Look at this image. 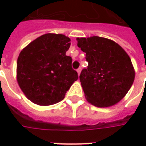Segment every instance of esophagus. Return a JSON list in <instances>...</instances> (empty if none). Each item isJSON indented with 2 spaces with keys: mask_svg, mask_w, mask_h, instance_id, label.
<instances>
[{
  "mask_svg": "<svg viewBox=\"0 0 146 146\" xmlns=\"http://www.w3.org/2000/svg\"><path fill=\"white\" fill-rule=\"evenodd\" d=\"M81 70H82L81 67H79V68L77 69V73H78V75H80V72H81Z\"/></svg>",
  "mask_w": 146,
  "mask_h": 146,
  "instance_id": "34e87169",
  "label": "esophagus"
}]
</instances>
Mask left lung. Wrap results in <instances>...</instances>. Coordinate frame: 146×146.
<instances>
[{"mask_svg": "<svg viewBox=\"0 0 146 146\" xmlns=\"http://www.w3.org/2000/svg\"><path fill=\"white\" fill-rule=\"evenodd\" d=\"M77 41L88 62L80 76L88 102L98 107L118 103L132 87L135 78L129 56L120 45L106 38L82 37L77 38Z\"/></svg>", "mask_w": 146, "mask_h": 146, "instance_id": "1", "label": "left lung"}]
</instances>
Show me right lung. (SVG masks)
<instances>
[{
	"mask_svg": "<svg viewBox=\"0 0 146 146\" xmlns=\"http://www.w3.org/2000/svg\"><path fill=\"white\" fill-rule=\"evenodd\" d=\"M70 41L64 35L48 33L21 51L17 61V80L33 103H58L78 80V74L71 66L72 58L66 55Z\"/></svg>",
	"mask_w": 146,
	"mask_h": 146,
	"instance_id": "right-lung-1",
	"label": "right lung"
}]
</instances>
